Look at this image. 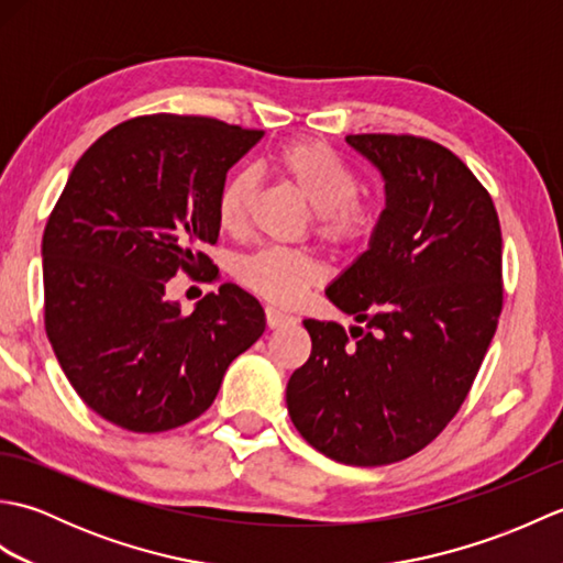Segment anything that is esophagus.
<instances>
[{
	"label": "esophagus",
	"mask_w": 563,
	"mask_h": 563,
	"mask_svg": "<svg viewBox=\"0 0 563 563\" xmlns=\"http://www.w3.org/2000/svg\"><path fill=\"white\" fill-rule=\"evenodd\" d=\"M266 324H268V329H283V327L297 324V319L292 314L280 312V309H275V307H266Z\"/></svg>",
	"instance_id": "1"
}]
</instances>
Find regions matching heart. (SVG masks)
Masks as SVG:
<instances>
[{"mask_svg": "<svg viewBox=\"0 0 563 563\" xmlns=\"http://www.w3.org/2000/svg\"><path fill=\"white\" fill-rule=\"evenodd\" d=\"M273 169L317 210V234L336 249H355L373 234L377 210L361 190V176L341 154L321 140H292L273 152ZM256 174L232 172L224 178L214 214L220 230L239 234L249 222L256 196ZM324 268L305 249L268 246L236 263V280L275 305H292L317 285Z\"/></svg>", "mask_w": 563, "mask_h": 563, "instance_id": "obj_1", "label": "heart"}]
</instances>
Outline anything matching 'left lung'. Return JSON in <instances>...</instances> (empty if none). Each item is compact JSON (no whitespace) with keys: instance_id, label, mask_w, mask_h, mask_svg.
<instances>
[{"instance_id":"obj_1","label":"left lung","mask_w":563,"mask_h":563,"mask_svg":"<svg viewBox=\"0 0 563 563\" xmlns=\"http://www.w3.org/2000/svg\"><path fill=\"white\" fill-rule=\"evenodd\" d=\"M385 178L369 249L327 288L357 324L305 319L312 355L285 399L327 457L379 466L433 442L472 389L504 309V239L488 190L433 140L349 135Z\"/></svg>"}]
</instances>
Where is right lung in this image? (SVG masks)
<instances>
[{"label": "right lung", "mask_w": 563, "mask_h": 563, "mask_svg": "<svg viewBox=\"0 0 563 563\" xmlns=\"http://www.w3.org/2000/svg\"><path fill=\"white\" fill-rule=\"evenodd\" d=\"M263 130L154 113L81 154L43 232L45 331L69 385L106 421L162 433L210 409L266 314L232 283L190 314L164 297L218 242L214 198ZM214 280V275H210Z\"/></svg>", "instance_id": "right-lung-1"}]
</instances>
